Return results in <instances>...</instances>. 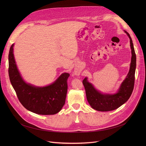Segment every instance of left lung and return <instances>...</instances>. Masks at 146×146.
Returning a JSON list of instances; mask_svg holds the SVG:
<instances>
[{"mask_svg":"<svg viewBox=\"0 0 146 146\" xmlns=\"http://www.w3.org/2000/svg\"><path fill=\"white\" fill-rule=\"evenodd\" d=\"M130 40L131 48V62L129 72L122 82L117 92L115 94H105L97 90L92 83L90 82L88 78L82 80L84 86L87 100L91 108L99 111H109L117 109L125 103L130 98L134 87L135 74L136 66V56L129 34L124 31Z\"/></svg>","mask_w":146,"mask_h":146,"instance_id":"obj_1","label":"left lung"}]
</instances>
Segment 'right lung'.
Wrapping results in <instances>:
<instances>
[{"mask_svg":"<svg viewBox=\"0 0 146 146\" xmlns=\"http://www.w3.org/2000/svg\"><path fill=\"white\" fill-rule=\"evenodd\" d=\"M13 44L9 54V74L11 85L23 106L40 115H53L59 112L65 103L69 73H63L52 84L37 87L27 83L20 74L15 60Z\"/></svg>","mask_w":146,"mask_h":146,"instance_id":"obj_1","label":"right lung"}]
</instances>
